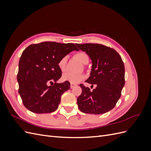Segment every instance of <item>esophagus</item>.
<instances>
[{
	"label": "esophagus",
	"mask_w": 151,
	"mask_h": 151,
	"mask_svg": "<svg viewBox=\"0 0 151 151\" xmlns=\"http://www.w3.org/2000/svg\"><path fill=\"white\" fill-rule=\"evenodd\" d=\"M76 84H72V83H70V88L71 89H72V88H74V87L76 86Z\"/></svg>",
	"instance_id": "obj_1"
}]
</instances>
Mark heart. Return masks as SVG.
Returning a JSON list of instances; mask_svg holds the SVG:
<instances>
[{
	"label": "heart",
	"mask_w": 151,
	"mask_h": 151,
	"mask_svg": "<svg viewBox=\"0 0 151 151\" xmlns=\"http://www.w3.org/2000/svg\"><path fill=\"white\" fill-rule=\"evenodd\" d=\"M75 57L83 64H87L89 62V56L88 54L84 52H79L76 53ZM67 60V57L64 56L62 57L60 60L58 62V66L59 69L62 72H64L65 70V65ZM85 77L82 74H75L72 73H66L62 76V79L64 81L69 82L72 84H77L80 83L83 80H84Z\"/></svg>",
	"instance_id": "b5f03b06"
}]
</instances>
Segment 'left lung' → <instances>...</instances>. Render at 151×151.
<instances>
[{
  "instance_id": "obj_1",
  "label": "left lung",
  "mask_w": 151,
  "mask_h": 151,
  "mask_svg": "<svg viewBox=\"0 0 151 151\" xmlns=\"http://www.w3.org/2000/svg\"><path fill=\"white\" fill-rule=\"evenodd\" d=\"M76 45L92 60L90 76L86 82L96 86L91 91L88 87L80 84L82 93L77 102L79 109L94 115L110 111L120 99L125 85V67L120 55L116 50L101 44Z\"/></svg>"
}]
</instances>
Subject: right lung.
Listing matches in <instances>:
<instances>
[{"label":"right lung","mask_w":151,"mask_h":151,"mask_svg":"<svg viewBox=\"0 0 151 151\" xmlns=\"http://www.w3.org/2000/svg\"><path fill=\"white\" fill-rule=\"evenodd\" d=\"M78 49L75 44L45 42L33 44L22 52L17 80L24 106L35 113L56 110L61 96L70 89L69 82L57 83L62 76L58 62L68 53ZM50 82L53 84L48 86Z\"/></svg>","instance_id":"add662e5"}]
</instances>
